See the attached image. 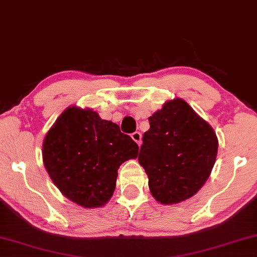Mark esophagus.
Returning a JSON list of instances; mask_svg holds the SVG:
<instances>
[{
    "mask_svg": "<svg viewBox=\"0 0 257 257\" xmlns=\"http://www.w3.org/2000/svg\"><path fill=\"white\" fill-rule=\"evenodd\" d=\"M132 138L134 141L136 142V143L141 146V144H142V134L140 133V132H135V133H133L132 134Z\"/></svg>",
    "mask_w": 257,
    "mask_h": 257,
    "instance_id": "34e87169",
    "label": "esophagus"
}]
</instances>
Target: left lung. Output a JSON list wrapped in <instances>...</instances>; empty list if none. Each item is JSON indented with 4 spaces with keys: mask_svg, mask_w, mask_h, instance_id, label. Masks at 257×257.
<instances>
[{
    "mask_svg": "<svg viewBox=\"0 0 257 257\" xmlns=\"http://www.w3.org/2000/svg\"><path fill=\"white\" fill-rule=\"evenodd\" d=\"M149 120L138 162L151 193L164 205L184 201L208 180L217 156L216 134L181 98L166 101Z\"/></svg>",
    "mask_w": 257,
    "mask_h": 257,
    "instance_id": "8db88e82",
    "label": "left lung"
}]
</instances>
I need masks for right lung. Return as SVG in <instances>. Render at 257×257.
I'll return each mask as SVG.
<instances>
[{
    "label": "right lung",
    "mask_w": 257,
    "mask_h": 257,
    "mask_svg": "<svg viewBox=\"0 0 257 257\" xmlns=\"http://www.w3.org/2000/svg\"><path fill=\"white\" fill-rule=\"evenodd\" d=\"M43 164L65 197L84 208L113 195L117 169L138 156V145L112 121L90 108L65 109L43 141Z\"/></svg>",
    "instance_id": "add662e5"
}]
</instances>
